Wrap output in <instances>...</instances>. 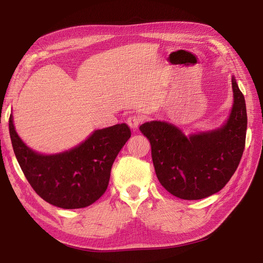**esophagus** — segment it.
Segmentation results:
<instances>
[{
    "label": "esophagus",
    "instance_id": "esophagus-1",
    "mask_svg": "<svg viewBox=\"0 0 263 263\" xmlns=\"http://www.w3.org/2000/svg\"><path fill=\"white\" fill-rule=\"evenodd\" d=\"M142 121H144V118H142L140 115L135 114V115H130L128 118H127V124H128V126L133 130H136Z\"/></svg>",
    "mask_w": 263,
    "mask_h": 263
}]
</instances>
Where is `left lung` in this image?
I'll list each match as a JSON object with an SVG mask.
<instances>
[{
  "mask_svg": "<svg viewBox=\"0 0 263 263\" xmlns=\"http://www.w3.org/2000/svg\"><path fill=\"white\" fill-rule=\"evenodd\" d=\"M234 105L218 129L190 135L166 122L153 121L139 129L149 139L157 178L172 195L201 200L217 193L233 177L246 142L247 110L243 94L232 78Z\"/></svg>",
  "mask_w": 263,
  "mask_h": 263,
  "instance_id": "obj_1",
  "label": "left lung"
}]
</instances>
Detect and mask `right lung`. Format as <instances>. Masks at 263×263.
<instances>
[{"label":"right lung","instance_id":"1","mask_svg":"<svg viewBox=\"0 0 263 263\" xmlns=\"http://www.w3.org/2000/svg\"><path fill=\"white\" fill-rule=\"evenodd\" d=\"M14 154L35 192L66 210L83 209L104 194L113 162L130 137L128 125L95 130L79 146L58 155H41L28 148L9 121Z\"/></svg>","mask_w":263,"mask_h":263}]
</instances>
